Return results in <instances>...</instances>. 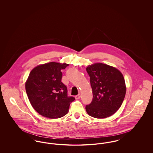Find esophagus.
Returning <instances> with one entry per match:
<instances>
[{
  "label": "esophagus",
  "mask_w": 153,
  "mask_h": 153,
  "mask_svg": "<svg viewBox=\"0 0 153 153\" xmlns=\"http://www.w3.org/2000/svg\"><path fill=\"white\" fill-rule=\"evenodd\" d=\"M80 97H81V95H80V94H78L77 95H76V96H75L76 99H79Z\"/></svg>",
  "instance_id": "34e87169"
}]
</instances>
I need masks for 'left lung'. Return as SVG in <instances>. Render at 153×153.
I'll return each instance as SVG.
<instances>
[{
    "instance_id": "8db88e82",
    "label": "left lung",
    "mask_w": 153,
    "mask_h": 153,
    "mask_svg": "<svg viewBox=\"0 0 153 153\" xmlns=\"http://www.w3.org/2000/svg\"><path fill=\"white\" fill-rule=\"evenodd\" d=\"M86 71L92 89V101L85 107L89 115L106 118L120 107L126 95L123 76L112 66L97 63L89 65Z\"/></svg>"
}]
</instances>
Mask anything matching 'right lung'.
<instances>
[{"label": "right lung", "instance_id": "add662e5", "mask_svg": "<svg viewBox=\"0 0 153 153\" xmlns=\"http://www.w3.org/2000/svg\"><path fill=\"white\" fill-rule=\"evenodd\" d=\"M68 65L51 62L37 66L30 73L26 91L31 105L40 115L56 119L68 113L75 100L68 96L67 87L61 82V70Z\"/></svg>", "mask_w": 153, "mask_h": 153}]
</instances>
